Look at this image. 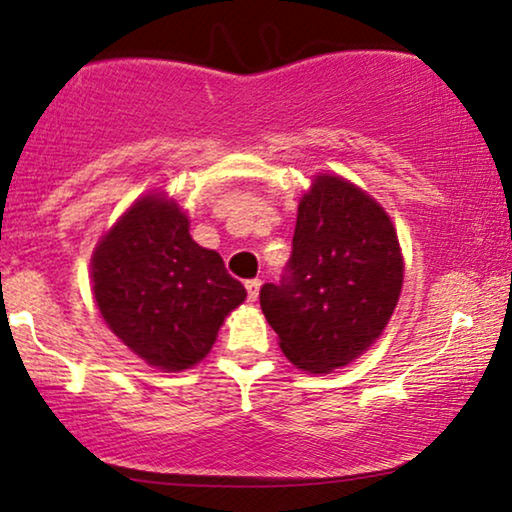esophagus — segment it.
Returning a JSON list of instances; mask_svg holds the SVG:
<instances>
[{
  "label": "esophagus",
  "mask_w": 512,
  "mask_h": 512,
  "mask_svg": "<svg viewBox=\"0 0 512 512\" xmlns=\"http://www.w3.org/2000/svg\"><path fill=\"white\" fill-rule=\"evenodd\" d=\"M244 286H247V293H249L251 303H256L258 291H261V279H249V282H244Z\"/></svg>",
  "instance_id": "34e87169"
}]
</instances>
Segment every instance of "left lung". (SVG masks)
Returning <instances> with one entry per match:
<instances>
[{
  "mask_svg": "<svg viewBox=\"0 0 512 512\" xmlns=\"http://www.w3.org/2000/svg\"><path fill=\"white\" fill-rule=\"evenodd\" d=\"M401 286L389 214L352 181L319 174L300 198L282 282L263 284L261 310L293 366L331 373L380 338Z\"/></svg>",
  "mask_w": 512,
  "mask_h": 512,
  "instance_id": "8db88e82",
  "label": "left lung"
}]
</instances>
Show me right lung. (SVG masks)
Here are the masks:
<instances>
[{
	"label": "right lung",
	"mask_w": 512,
	"mask_h": 512,
	"mask_svg": "<svg viewBox=\"0 0 512 512\" xmlns=\"http://www.w3.org/2000/svg\"><path fill=\"white\" fill-rule=\"evenodd\" d=\"M90 270L107 326L139 359L170 373L205 359L223 319L247 298L163 193L144 195L116 221L95 247Z\"/></svg>",
	"instance_id": "right-lung-1"
}]
</instances>
